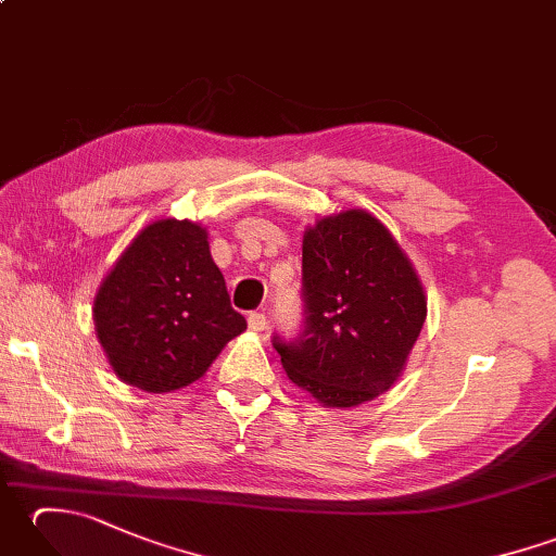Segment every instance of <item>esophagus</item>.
<instances>
[{
    "label": "esophagus",
    "mask_w": 556,
    "mask_h": 556,
    "mask_svg": "<svg viewBox=\"0 0 556 556\" xmlns=\"http://www.w3.org/2000/svg\"><path fill=\"white\" fill-rule=\"evenodd\" d=\"M248 327H251L253 332H265V329H267L265 313H251V315H248Z\"/></svg>",
    "instance_id": "obj_1"
}]
</instances>
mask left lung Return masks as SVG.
<instances>
[{"label":"left lung","instance_id":"obj_1","mask_svg":"<svg viewBox=\"0 0 556 556\" xmlns=\"http://www.w3.org/2000/svg\"><path fill=\"white\" fill-rule=\"evenodd\" d=\"M301 271V332L271 337L289 380L332 408L384 394L428 313L394 236L368 212H339L305 231Z\"/></svg>","mask_w":556,"mask_h":556}]
</instances>
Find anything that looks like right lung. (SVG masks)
Listing matches in <instances>:
<instances>
[{
	"mask_svg": "<svg viewBox=\"0 0 556 556\" xmlns=\"http://www.w3.org/2000/svg\"><path fill=\"white\" fill-rule=\"evenodd\" d=\"M92 320L114 372L152 394L195 382L245 329L207 231L188 219H160L136 236L104 277Z\"/></svg>",
	"mask_w": 556,
	"mask_h": 556,
	"instance_id": "right-lung-1",
	"label": "right lung"
}]
</instances>
